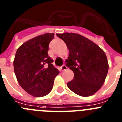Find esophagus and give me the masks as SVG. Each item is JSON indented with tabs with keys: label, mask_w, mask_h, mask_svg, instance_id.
I'll return each mask as SVG.
<instances>
[{
	"label": "esophagus",
	"mask_w": 122,
	"mask_h": 122,
	"mask_svg": "<svg viewBox=\"0 0 122 122\" xmlns=\"http://www.w3.org/2000/svg\"><path fill=\"white\" fill-rule=\"evenodd\" d=\"M67 69V66L65 65H63L61 66V68H60V71H65V70H66Z\"/></svg>",
	"instance_id": "34e87169"
}]
</instances>
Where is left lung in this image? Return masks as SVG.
<instances>
[{"mask_svg":"<svg viewBox=\"0 0 122 122\" xmlns=\"http://www.w3.org/2000/svg\"><path fill=\"white\" fill-rule=\"evenodd\" d=\"M69 50L66 66L74 72L73 80L67 86L79 96L88 97L97 92L103 85L109 65L107 56L97 45L77 33L56 34Z\"/></svg>","mask_w":122,"mask_h":122,"instance_id":"8db88e82","label":"left lung"}]
</instances>
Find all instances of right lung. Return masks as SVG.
I'll use <instances>...</instances> for the list:
<instances>
[{
    "mask_svg": "<svg viewBox=\"0 0 122 122\" xmlns=\"http://www.w3.org/2000/svg\"><path fill=\"white\" fill-rule=\"evenodd\" d=\"M54 33L39 35L23 43L15 53L13 65L20 86L34 97H43L52 90L59 71L48 55L49 43Z\"/></svg>",
    "mask_w": 122,
    "mask_h": 122,
    "instance_id": "1",
    "label": "right lung"
}]
</instances>
